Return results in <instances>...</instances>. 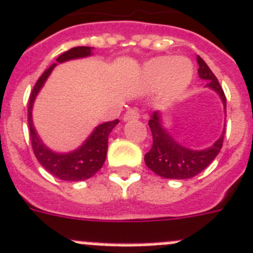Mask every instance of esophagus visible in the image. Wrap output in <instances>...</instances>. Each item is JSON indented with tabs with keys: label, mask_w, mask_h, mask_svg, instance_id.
<instances>
[{
	"label": "esophagus",
	"mask_w": 253,
	"mask_h": 253,
	"mask_svg": "<svg viewBox=\"0 0 253 253\" xmlns=\"http://www.w3.org/2000/svg\"><path fill=\"white\" fill-rule=\"evenodd\" d=\"M140 119V113L136 110H128L124 115V121H131V120Z\"/></svg>",
	"instance_id": "esophagus-1"
}]
</instances>
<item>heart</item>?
<instances>
[{
    "instance_id": "b5f03b06",
    "label": "heart",
    "mask_w": 253,
    "mask_h": 253,
    "mask_svg": "<svg viewBox=\"0 0 253 253\" xmlns=\"http://www.w3.org/2000/svg\"><path fill=\"white\" fill-rule=\"evenodd\" d=\"M193 75L192 63L188 58L177 57H155L147 61L143 66L142 79L148 88L161 87L167 97H178L188 84Z\"/></svg>"
}]
</instances>
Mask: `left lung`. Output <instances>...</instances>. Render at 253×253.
Instances as JSON below:
<instances>
[{
	"label": "left lung",
	"mask_w": 253,
	"mask_h": 253,
	"mask_svg": "<svg viewBox=\"0 0 253 253\" xmlns=\"http://www.w3.org/2000/svg\"><path fill=\"white\" fill-rule=\"evenodd\" d=\"M197 62L200 66L198 68L200 79L206 81V87L217 92L222 100L223 108L226 110V96L218 80L200 56L197 57ZM148 126L152 132L153 143L151 150L145 155L146 166L152 169L156 174L165 178H171V180L192 178L196 174L204 171L222 148L225 129L211 147L197 151L185 147L172 137L169 131L162 126L161 113L159 111L152 113L151 120L148 121Z\"/></svg>",
	"instance_id": "left-lung-1"
}]
</instances>
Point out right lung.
Segmentation results:
<instances>
[{
    "instance_id": "add662e5",
    "label": "right lung",
    "mask_w": 253,
    "mask_h": 253,
    "mask_svg": "<svg viewBox=\"0 0 253 253\" xmlns=\"http://www.w3.org/2000/svg\"><path fill=\"white\" fill-rule=\"evenodd\" d=\"M92 55V47L80 46L73 47L68 51L63 52L62 55L56 58L58 63L66 62L76 58L88 57ZM56 63L49 66L42 76L37 80L34 89L31 92L30 101H28V127H30L31 143L36 159L40 164L44 167V169L51 174L56 176L62 181H84L93 176L101 167L103 166L107 155L108 136L115 126L119 124V120L111 122L101 124L93 129L89 137L80 146L77 150L68 153H58L49 150L46 145L41 141L40 136L35 129L34 122H32V107H34L35 98L39 94L40 89L43 87L44 82L51 75L52 70L55 68Z\"/></svg>"
}]
</instances>
